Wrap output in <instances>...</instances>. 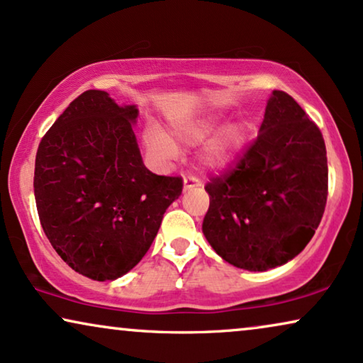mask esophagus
<instances>
[{
	"mask_svg": "<svg viewBox=\"0 0 363 363\" xmlns=\"http://www.w3.org/2000/svg\"><path fill=\"white\" fill-rule=\"evenodd\" d=\"M183 186H185V190L198 188V186H201V180L195 175H186L185 178H183Z\"/></svg>",
	"mask_w": 363,
	"mask_h": 363,
	"instance_id": "obj_1",
	"label": "esophagus"
}]
</instances>
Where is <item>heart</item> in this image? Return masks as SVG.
<instances>
[{"instance_id":"1","label":"heart","mask_w":363,"mask_h":363,"mask_svg":"<svg viewBox=\"0 0 363 363\" xmlns=\"http://www.w3.org/2000/svg\"><path fill=\"white\" fill-rule=\"evenodd\" d=\"M223 117L220 113H205L196 118H188V121L178 122L173 125L172 133L178 142L198 143L215 133L221 127ZM246 133L241 125H228L220 133H216L210 142L206 143L201 152V162L208 168H225L235 160L238 153L245 143ZM145 143L148 150L158 160H170L177 155V147L165 133L158 128L152 127L145 132Z\"/></svg>"}]
</instances>
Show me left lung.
I'll list each match as a JSON object with an SVG mask.
<instances>
[{
  "label": "left lung",
  "instance_id": "1",
  "mask_svg": "<svg viewBox=\"0 0 363 363\" xmlns=\"http://www.w3.org/2000/svg\"><path fill=\"white\" fill-rule=\"evenodd\" d=\"M327 152L319 127L289 94L272 91L256 140L211 178L203 235L230 264L267 271L312 240L325 210Z\"/></svg>",
  "mask_w": 363,
  "mask_h": 363
}]
</instances>
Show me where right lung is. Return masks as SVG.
Masks as SVG:
<instances>
[{"instance_id":"right-lung-1","label":"right lung","mask_w":363,"mask_h":363,"mask_svg":"<svg viewBox=\"0 0 363 363\" xmlns=\"http://www.w3.org/2000/svg\"><path fill=\"white\" fill-rule=\"evenodd\" d=\"M135 106L104 91L69 104L39 143L34 198L49 242L64 262L94 281H113L138 264L163 213L182 195L180 177L143 165Z\"/></svg>"}]
</instances>
